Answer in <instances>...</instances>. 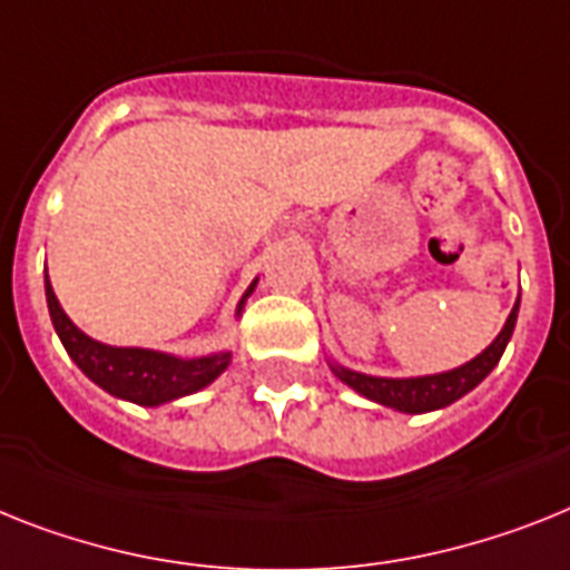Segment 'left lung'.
Here are the masks:
<instances>
[{
	"instance_id": "1",
	"label": "left lung",
	"mask_w": 570,
	"mask_h": 570,
	"mask_svg": "<svg viewBox=\"0 0 570 570\" xmlns=\"http://www.w3.org/2000/svg\"><path fill=\"white\" fill-rule=\"evenodd\" d=\"M515 317H519V303L512 305L510 317H507L501 335L492 341V346H487L478 358L458 366V370H451V373L422 375V379H375V375L352 373V370H343V366H335V373L337 379L346 381L352 390H358V393H364V396L373 399V402L396 407V411H436V407H445V404L458 402L460 396H465L469 390L478 387V384L492 373V366L501 361V355H504L507 350V341L512 337Z\"/></svg>"
}]
</instances>
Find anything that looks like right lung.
I'll return each mask as SVG.
<instances>
[{"label": "right lung", "instance_id": "right-lung-1", "mask_svg": "<svg viewBox=\"0 0 570 570\" xmlns=\"http://www.w3.org/2000/svg\"><path fill=\"white\" fill-rule=\"evenodd\" d=\"M46 303H49L51 323H55V332L69 352V358L81 366L83 375L96 381L98 387H105L107 393L127 399V402L154 407V404L189 396V393L212 384L229 364V352L183 361L174 355H163V352L119 350V346H105V343L92 341L66 317L58 296L51 291L49 276H46Z\"/></svg>", "mask_w": 570, "mask_h": 570}]
</instances>
